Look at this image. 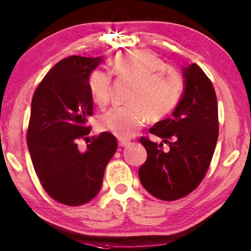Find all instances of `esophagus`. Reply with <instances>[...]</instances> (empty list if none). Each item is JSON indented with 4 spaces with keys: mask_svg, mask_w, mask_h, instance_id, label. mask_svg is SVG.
<instances>
[{
    "mask_svg": "<svg viewBox=\"0 0 251 251\" xmlns=\"http://www.w3.org/2000/svg\"><path fill=\"white\" fill-rule=\"evenodd\" d=\"M130 143L129 141H127V140H122V138H119V141H118V145L121 148H124V147H127V145H128Z\"/></svg>",
    "mask_w": 251,
    "mask_h": 251,
    "instance_id": "obj_1",
    "label": "esophagus"
}]
</instances>
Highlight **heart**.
<instances>
[{"mask_svg":"<svg viewBox=\"0 0 251 251\" xmlns=\"http://www.w3.org/2000/svg\"><path fill=\"white\" fill-rule=\"evenodd\" d=\"M111 72L119 80L130 82L127 103L102 115L99 127L122 140L135 136L148 118L161 121L173 111L180 99L184 84L179 74L150 50H128L115 56ZM88 88L92 101L104 107L109 102L111 76L96 69L89 74Z\"/></svg>","mask_w":251,"mask_h":251,"instance_id":"heart-1","label":"heart"}]
</instances>
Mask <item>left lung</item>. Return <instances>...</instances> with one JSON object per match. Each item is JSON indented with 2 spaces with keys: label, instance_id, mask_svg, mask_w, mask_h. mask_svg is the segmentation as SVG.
<instances>
[{
  "label": "left lung",
  "instance_id": "obj_1",
  "mask_svg": "<svg viewBox=\"0 0 251 251\" xmlns=\"http://www.w3.org/2000/svg\"><path fill=\"white\" fill-rule=\"evenodd\" d=\"M185 93L173 117L158 122L150 133L162 138L140 142L147 161L138 170L141 184L159 200L173 201L189 195L206 175L219 137V109L211 80L197 64L185 67Z\"/></svg>",
  "mask_w": 251,
  "mask_h": 251
}]
</instances>
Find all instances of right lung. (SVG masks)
I'll return each mask as SVG.
<instances>
[{
    "label": "right lung",
    "instance_id": "right-lung-1",
    "mask_svg": "<svg viewBox=\"0 0 251 251\" xmlns=\"http://www.w3.org/2000/svg\"><path fill=\"white\" fill-rule=\"evenodd\" d=\"M102 57L72 55L59 61L36 88L27 129V144L36 175L48 195L67 206H80L97 196L107 163L117 150L109 132L88 140L93 114L89 74Z\"/></svg>",
    "mask_w": 251,
    "mask_h": 251
}]
</instances>
